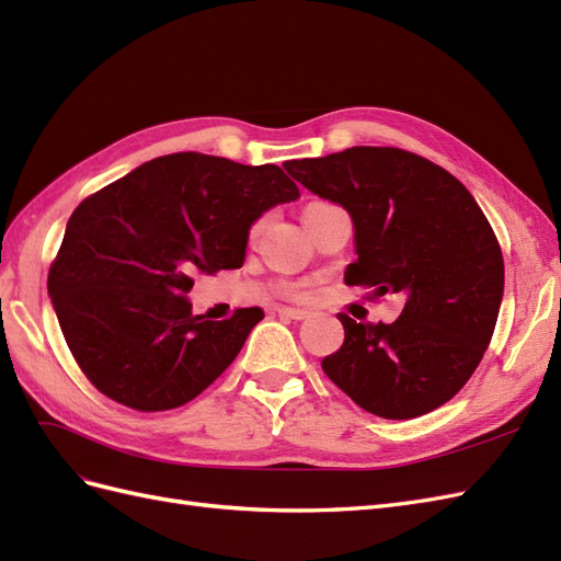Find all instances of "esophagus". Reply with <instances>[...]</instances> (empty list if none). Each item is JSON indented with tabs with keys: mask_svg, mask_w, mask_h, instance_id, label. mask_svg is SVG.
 <instances>
[{
	"mask_svg": "<svg viewBox=\"0 0 561 561\" xmlns=\"http://www.w3.org/2000/svg\"><path fill=\"white\" fill-rule=\"evenodd\" d=\"M278 313H280L283 318H290V320H304V318H309V311H304V309H290V307L278 309Z\"/></svg>",
	"mask_w": 561,
	"mask_h": 561,
	"instance_id": "obj_1",
	"label": "esophagus"
}]
</instances>
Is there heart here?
<instances>
[{"label":"heart","instance_id":"heart-1","mask_svg":"<svg viewBox=\"0 0 561 561\" xmlns=\"http://www.w3.org/2000/svg\"><path fill=\"white\" fill-rule=\"evenodd\" d=\"M262 225H264V219H257V222H254V225H252V229H250V233H252V236H254V233H257V231H260V229H262Z\"/></svg>","mask_w":561,"mask_h":561}]
</instances>
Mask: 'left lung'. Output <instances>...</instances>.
Returning a JSON list of instances; mask_svg holds the SVG:
<instances>
[{"label":"left lung","mask_w":561,"mask_h":561,"mask_svg":"<svg viewBox=\"0 0 561 561\" xmlns=\"http://www.w3.org/2000/svg\"><path fill=\"white\" fill-rule=\"evenodd\" d=\"M283 165L351 215L358 260L346 283L407 299L390 325L339 313L344 344L322 358L325 375L381 419L437 410L478 369L503 299L501 245L478 201L445 168L398 147Z\"/></svg>","instance_id":"left-lung-1"}]
</instances>
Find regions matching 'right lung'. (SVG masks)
<instances>
[{"label": "right lung", "instance_id": "obj_1", "mask_svg": "<svg viewBox=\"0 0 561 561\" xmlns=\"http://www.w3.org/2000/svg\"><path fill=\"white\" fill-rule=\"evenodd\" d=\"M299 198L278 165L180 151L83 198L48 268V297L89 381L138 412L175 410L233 363L264 311L194 316L196 274L239 268L262 213Z\"/></svg>", "mask_w": 561, "mask_h": 561}]
</instances>
